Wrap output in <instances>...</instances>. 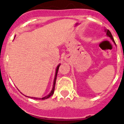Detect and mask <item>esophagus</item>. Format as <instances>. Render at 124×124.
<instances>
[{
  "instance_id": "1",
  "label": "esophagus",
  "mask_w": 124,
  "mask_h": 124,
  "mask_svg": "<svg viewBox=\"0 0 124 124\" xmlns=\"http://www.w3.org/2000/svg\"><path fill=\"white\" fill-rule=\"evenodd\" d=\"M65 59H66V58H65Z\"/></svg>"
}]
</instances>
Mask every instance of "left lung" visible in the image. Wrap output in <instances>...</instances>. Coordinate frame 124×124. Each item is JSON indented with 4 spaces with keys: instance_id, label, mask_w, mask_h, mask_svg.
I'll return each mask as SVG.
<instances>
[{
    "instance_id": "8db88e82",
    "label": "left lung",
    "mask_w": 124,
    "mask_h": 124,
    "mask_svg": "<svg viewBox=\"0 0 124 124\" xmlns=\"http://www.w3.org/2000/svg\"><path fill=\"white\" fill-rule=\"evenodd\" d=\"M105 32H106V35H107V36H108V37H109L111 39V40H112V41L114 42V44H116V42H115V41H114V38H113L111 32H110V31H108V30H107V29H105Z\"/></svg>"
}]
</instances>
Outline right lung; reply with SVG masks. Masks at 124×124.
Masks as SVG:
<instances>
[{"label": "right lung", "instance_id": "obj_1", "mask_svg": "<svg viewBox=\"0 0 124 124\" xmlns=\"http://www.w3.org/2000/svg\"><path fill=\"white\" fill-rule=\"evenodd\" d=\"M61 64H59L57 67V68H56V70H55V77H54V84H53V87H52V89L51 92L49 93V94H48L47 95L45 96L44 97L42 98H37V97H31V98H33V99H38V100H45L47 99L48 98L50 97V96H52V95H53L54 92V90H55V82H56V78H57V72H58V70H59V67H60ZM27 97H29L27 96Z\"/></svg>", "mask_w": 124, "mask_h": 124}]
</instances>
